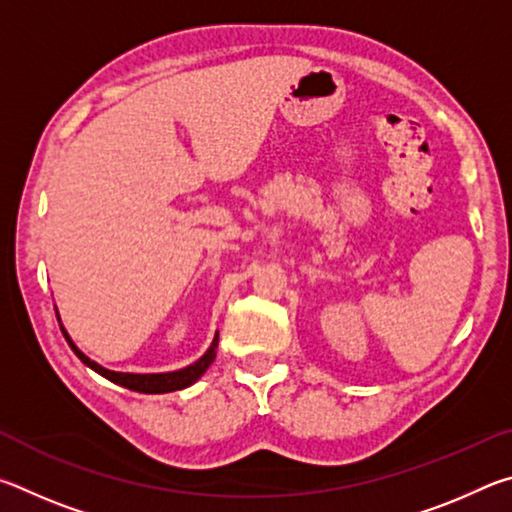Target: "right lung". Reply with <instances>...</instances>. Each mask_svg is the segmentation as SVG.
I'll return each mask as SVG.
<instances>
[{"label": "right lung", "mask_w": 512, "mask_h": 512, "mask_svg": "<svg viewBox=\"0 0 512 512\" xmlns=\"http://www.w3.org/2000/svg\"><path fill=\"white\" fill-rule=\"evenodd\" d=\"M63 334L67 336L65 329H63ZM67 341H69V336H67ZM216 343H219V339H214L212 348L207 350L196 363H192V366H187L183 370H176V372H162V375H131V372L106 370V368H101L99 363L90 361L83 352L76 350L74 343H72V348L83 359V363H88L92 370H97L99 375H103V377L110 379V381H115V384H119V386L128 388V391H137V393H171V391H180V388L192 386L194 381L201 377L207 368H210V363L216 357Z\"/></svg>", "instance_id": "obj_1"}]
</instances>
